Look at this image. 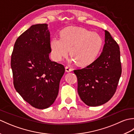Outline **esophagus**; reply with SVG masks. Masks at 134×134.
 Listing matches in <instances>:
<instances>
[{
  "label": "esophagus",
  "mask_w": 134,
  "mask_h": 134,
  "mask_svg": "<svg viewBox=\"0 0 134 134\" xmlns=\"http://www.w3.org/2000/svg\"><path fill=\"white\" fill-rule=\"evenodd\" d=\"M65 71L66 72H71V71H72V69H71V68H70V67H65Z\"/></svg>",
  "instance_id": "obj_1"
}]
</instances>
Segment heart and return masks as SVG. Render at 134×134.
<instances>
[{
	"label": "heart",
	"mask_w": 134,
	"mask_h": 134,
	"mask_svg": "<svg viewBox=\"0 0 134 134\" xmlns=\"http://www.w3.org/2000/svg\"><path fill=\"white\" fill-rule=\"evenodd\" d=\"M54 37L50 41L51 55L56 61H61L70 51L71 60L79 66L85 67L94 62L103 45L101 36L85 28L70 26Z\"/></svg>",
	"instance_id": "heart-1"
}]
</instances>
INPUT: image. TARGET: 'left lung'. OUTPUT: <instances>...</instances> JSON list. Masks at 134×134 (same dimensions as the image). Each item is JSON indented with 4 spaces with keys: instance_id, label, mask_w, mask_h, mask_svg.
<instances>
[{
    "instance_id": "obj_1",
    "label": "left lung",
    "mask_w": 134,
    "mask_h": 134,
    "mask_svg": "<svg viewBox=\"0 0 134 134\" xmlns=\"http://www.w3.org/2000/svg\"><path fill=\"white\" fill-rule=\"evenodd\" d=\"M105 32V44L100 56L86 68L74 70L78 92L89 107L106 103L116 92L121 74L120 48L110 34Z\"/></svg>"
}]
</instances>
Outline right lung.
<instances>
[{
    "label": "right lung",
    "mask_w": 134,
    "mask_h": 134,
    "mask_svg": "<svg viewBox=\"0 0 134 134\" xmlns=\"http://www.w3.org/2000/svg\"><path fill=\"white\" fill-rule=\"evenodd\" d=\"M48 24L33 25L14 44L11 67L14 86L25 101L40 109L52 105L58 95L65 72L61 64L51 60Z\"/></svg>",
    "instance_id": "right-lung-1"
}]
</instances>
